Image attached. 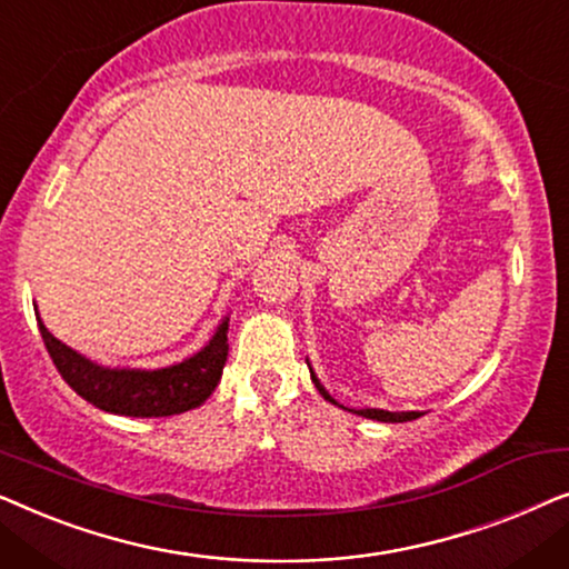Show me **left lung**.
Returning a JSON list of instances; mask_svg holds the SVG:
<instances>
[{"label":"left lung","instance_id":"obj_1","mask_svg":"<svg viewBox=\"0 0 569 569\" xmlns=\"http://www.w3.org/2000/svg\"><path fill=\"white\" fill-rule=\"evenodd\" d=\"M310 378H313L316 388H318V391H321V396H323L326 401L337 403L329 393H326V388L318 383V378L313 376V370H310ZM357 415H362V417H368V419H378V422H411V419L422 417V415H419V411H383V409H362V411H357Z\"/></svg>","mask_w":569,"mask_h":569}]
</instances>
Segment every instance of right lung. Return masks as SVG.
Wrapping results in <instances>:
<instances>
[{"mask_svg":"<svg viewBox=\"0 0 569 569\" xmlns=\"http://www.w3.org/2000/svg\"><path fill=\"white\" fill-rule=\"evenodd\" d=\"M46 352L69 388L92 407L123 417H173L204 403L220 383L228 362V321L212 341L189 360L162 370H108L92 365L49 333L38 318Z\"/></svg>","mask_w":569,"mask_h":569,"instance_id":"1","label":"right lung"}]
</instances>
